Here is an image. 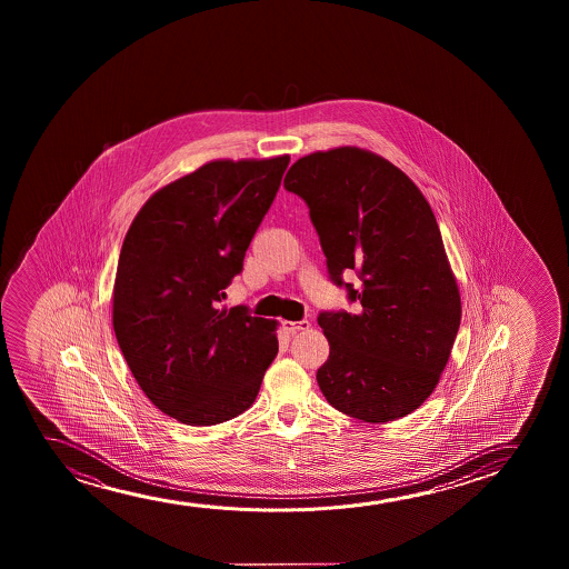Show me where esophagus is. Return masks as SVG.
I'll return each mask as SVG.
<instances>
[{
  "label": "esophagus",
  "instance_id": "1",
  "mask_svg": "<svg viewBox=\"0 0 569 569\" xmlns=\"http://www.w3.org/2000/svg\"><path fill=\"white\" fill-rule=\"evenodd\" d=\"M281 327H283V330H286L288 335H297V332H301V330H307V328L311 327V322H309V320H297V322H293V320H283Z\"/></svg>",
  "mask_w": 569,
  "mask_h": 569
}]
</instances>
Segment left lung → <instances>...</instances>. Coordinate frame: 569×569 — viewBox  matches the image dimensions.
Instances as JSON below:
<instances>
[{"mask_svg":"<svg viewBox=\"0 0 569 569\" xmlns=\"http://www.w3.org/2000/svg\"><path fill=\"white\" fill-rule=\"evenodd\" d=\"M309 208L328 276L358 311H322L330 356L317 371L336 410L369 423L423 405L451 356L460 296L420 188L359 148L301 157L283 180ZM353 269L360 286L342 281Z\"/></svg>","mask_w":569,"mask_h":569,"instance_id":"8db88e82","label":"left lung"}]
</instances>
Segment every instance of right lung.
Returning <instances> with one entry per match:
<instances>
[{"mask_svg":"<svg viewBox=\"0 0 569 569\" xmlns=\"http://www.w3.org/2000/svg\"><path fill=\"white\" fill-rule=\"evenodd\" d=\"M289 156L211 161L151 196L118 258L112 327L146 397L188 426L249 410L278 353L276 322L221 307Z\"/></svg>","mask_w":569,"mask_h":569,"instance_id":"1","label":"right lung"}]
</instances>
